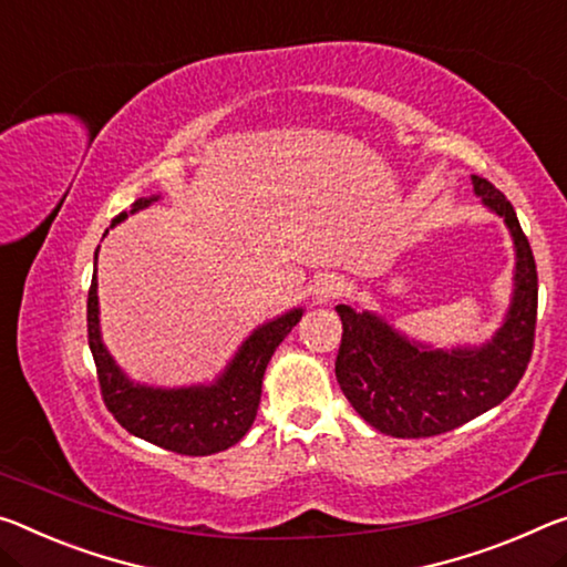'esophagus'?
I'll list each match as a JSON object with an SVG mask.
<instances>
[{
	"label": "esophagus",
	"mask_w": 567,
	"mask_h": 567,
	"mask_svg": "<svg viewBox=\"0 0 567 567\" xmlns=\"http://www.w3.org/2000/svg\"><path fill=\"white\" fill-rule=\"evenodd\" d=\"M310 290L318 300H330V298H336V295H340V290H343V280H340L338 275H318L316 280H312Z\"/></svg>",
	"instance_id": "34e87169"
}]
</instances>
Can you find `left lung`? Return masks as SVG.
<instances>
[{
	"label": "left lung",
	"mask_w": 567,
	"mask_h": 567,
	"mask_svg": "<svg viewBox=\"0 0 567 567\" xmlns=\"http://www.w3.org/2000/svg\"><path fill=\"white\" fill-rule=\"evenodd\" d=\"M474 194L505 219L515 241V290L502 328L474 348H431L381 316L338 305L343 340L336 379L361 419L381 434L424 439L446 434L505 401L525 375L535 346L537 269L517 214L499 188L472 176Z\"/></svg>",
	"instance_id": "left-lung-1"
}]
</instances>
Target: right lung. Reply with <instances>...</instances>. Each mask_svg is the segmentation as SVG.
<instances>
[{
	"mask_svg": "<svg viewBox=\"0 0 567 567\" xmlns=\"http://www.w3.org/2000/svg\"><path fill=\"white\" fill-rule=\"evenodd\" d=\"M154 202H158V196L138 199L133 204L131 214L146 209ZM125 217L128 214L121 212L111 227L121 224ZM300 318L302 308H295L259 326L241 343L214 383L154 389V385L133 383L113 361V355L107 353L101 338V318H97V275H93L87 290V343L107 411L133 436L186 456L224 452L247 434L257 416L269 358L287 338V332L298 326Z\"/></svg>",
	"mask_w": 567,
	"mask_h": 567,
	"instance_id": "1",
	"label": "right lung"
}]
</instances>
